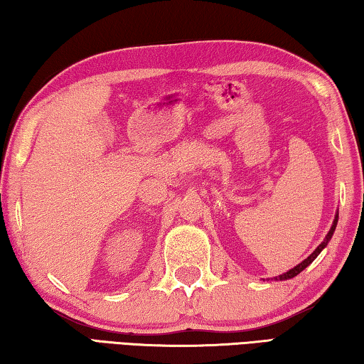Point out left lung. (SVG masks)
Returning <instances> with one entry per match:
<instances>
[{
	"label": "left lung",
	"instance_id": "8db88e82",
	"mask_svg": "<svg viewBox=\"0 0 364 364\" xmlns=\"http://www.w3.org/2000/svg\"><path fill=\"white\" fill-rule=\"evenodd\" d=\"M336 225H337V217H336V220H334V223H332V226H331V230H329V232H328V236H326V239L324 241L318 245V247L315 249V252H313V254L308 257V258H305L304 262L301 263H299L297 267H294L292 269H289L287 273H284V274H281V276H276L274 279H279V281H284V279H291V278H294V276H297L300 271H304L308 264H310L313 260H315V258L319 255V252H321L326 245H328V242L331 241V237H332V234H334V231H336Z\"/></svg>",
	"mask_w": 364,
	"mask_h": 364
}]
</instances>
